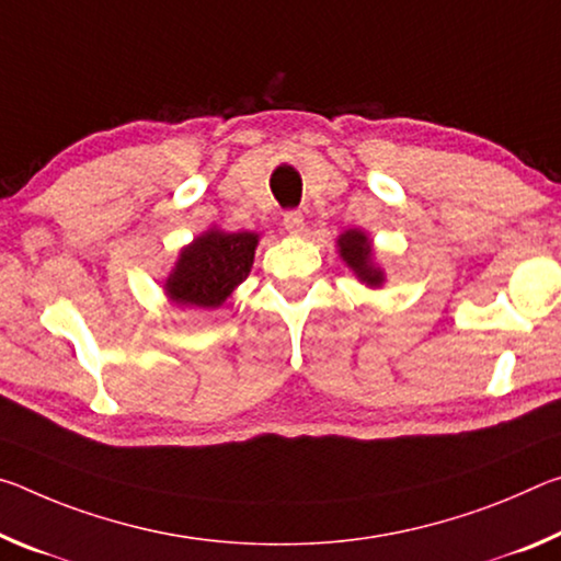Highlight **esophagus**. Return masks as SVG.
<instances>
[{"mask_svg":"<svg viewBox=\"0 0 561 561\" xmlns=\"http://www.w3.org/2000/svg\"><path fill=\"white\" fill-rule=\"evenodd\" d=\"M302 226H306V220H302L300 210H286V214H283V228H286L288 233L298 236L302 231Z\"/></svg>","mask_w":561,"mask_h":561,"instance_id":"1","label":"esophagus"}]
</instances>
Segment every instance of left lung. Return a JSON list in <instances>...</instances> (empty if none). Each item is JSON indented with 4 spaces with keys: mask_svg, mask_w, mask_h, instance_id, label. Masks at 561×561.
<instances>
[{
    "mask_svg": "<svg viewBox=\"0 0 561 561\" xmlns=\"http://www.w3.org/2000/svg\"><path fill=\"white\" fill-rule=\"evenodd\" d=\"M337 248H341V259L347 263L357 278H360L365 286L370 288H380L385 283V273L375 265L373 261V243L367 233L357 231V228H351V231L341 233L337 238Z\"/></svg>",
    "mask_w": 561,
    "mask_h": 561,
    "instance_id": "8db88e82",
    "label": "left lung"
}]
</instances>
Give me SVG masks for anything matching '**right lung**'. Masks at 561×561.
<instances>
[{"label":"right lung","mask_w":561,"mask_h":561,"mask_svg":"<svg viewBox=\"0 0 561 561\" xmlns=\"http://www.w3.org/2000/svg\"><path fill=\"white\" fill-rule=\"evenodd\" d=\"M259 233L208 228L179 253L163 290L181 308H220L253 268Z\"/></svg>","instance_id":"right-lung-1"}]
</instances>
